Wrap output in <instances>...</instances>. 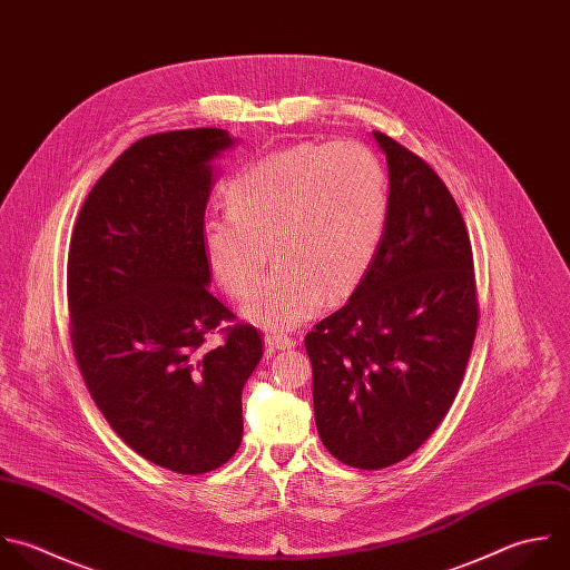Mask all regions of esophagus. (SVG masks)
<instances>
[{
	"label": "esophagus",
	"instance_id": "1",
	"mask_svg": "<svg viewBox=\"0 0 570 570\" xmlns=\"http://www.w3.org/2000/svg\"><path fill=\"white\" fill-rule=\"evenodd\" d=\"M264 342H266V346H268L271 351H286V348H293V346H295V340L288 337V335H284V333H266Z\"/></svg>",
	"mask_w": 570,
	"mask_h": 570
}]
</instances>
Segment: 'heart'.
Here are the masks:
<instances>
[{
    "label": "heart",
    "mask_w": 570,
    "mask_h": 570,
    "mask_svg": "<svg viewBox=\"0 0 570 570\" xmlns=\"http://www.w3.org/2000/svg\"><path fill=\"white\" fill-rule=\"evenodd\" d=\"M226 199L228 208L202 222L213 273L228 295L244 297L271 244L277 264L244 313L268 328H293L362 282L389 226L391 181L362 141H299L246 164Z\"/></svg>",
    "instance_id": "obj_1"
}]
</instances>
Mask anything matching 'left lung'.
Segmentation results:
<instances>
[{
    "mask_svg": "<svg viewBox=\"0 0 570 570\" xmlns=\"http://www.w3.org/2000/svg\"><path fill=\"white\" fill-rule=\"evenodd\" d=\"M373 135L391 181L382 246L351 299L304 340L317 433L362 471L406 460L435 433L480 320L473 248L451 190L420 155Z\"/></svg>",
    "mask_w": 570,
    "mask_h": 570,
    "instance_id": "obj_1",
    "label": "left lung"
}]
</instances>
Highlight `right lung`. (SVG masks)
Instances as JSON below:
<instances>
[{"label": "right lung", "mask_w": 570, "mask_h": 570, "mask_svg": "<svg viewBox=\"0 0 570 570\" xmlns=\"http://www.w3.org/2000/svg\"><path fill=\"white\" fill-rule=\"evenodd\" d=\"M222 128L168 130L126 148L88 193L68 250V315L83 384L144 460L202 475L244 435L242 389L262 335L210 291L202 222ZM223 342L207 346V335Z\"/></svg>", "instance_id": "1"}]
</instances>
